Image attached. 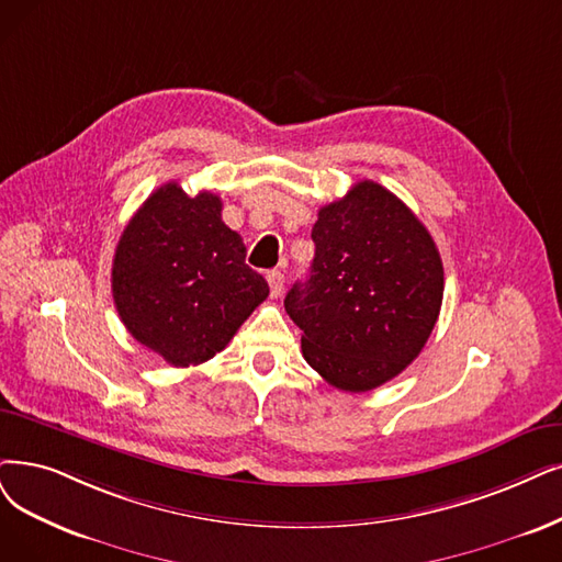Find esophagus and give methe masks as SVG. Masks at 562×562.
<instances>
[{
  "instance_id": "obj_1",
  "label": "esophagus",
  "mask_w": 562,
  "mask_h": 562,
  "mask_svg": "<svg viewBox=\"0 0 562 562\" xmlns=\"http://www.w3.org/2000/svg\"><path fill=\"white\" fill-rule=\"evenodd\" d=\"M267 283H269V293H272V297H279L281 290H283V272H281V269H272V272H267Z\"/></svg>"
}]
</instances>
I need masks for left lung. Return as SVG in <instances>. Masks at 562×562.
I'll use <instances>...</instances> for the list:
<instances>
[{"label": "left lung", "mask_w": 562, "mask_h": 562, "mask_svg": "<svg viewBox=\"0 0 562 562\" xmlns=\"http://www.w3.org/2000/svg\"><path fill=\"white\" fill-rule=\"evenodd\" d=\"M316 258L285 295L304 359L329 385L375 390L406 369L442 304V260L422 221L371 179L321 207Z\"/></svg>", "instance_id": "obj_1"}]
</instances>
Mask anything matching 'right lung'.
<instances>
[{
    "label": "right lung",
    "instance_id": "obj_1",
    "mask_svg": "<svg viewBox=\"0 0 562 562\" xmlns=\"http://www.w3.org/2000/svg\"><path fill=\"white\" fill-rule=\"evenodd\" d=\"M221 207L210 191L191 198L168 182L131 216L115 249L112 300L120 318L133 339L172 367L207 362L269 295Z\"/></svg>",
    "mask_w": 562,
    "mask_h": 562
}]
</instances>
